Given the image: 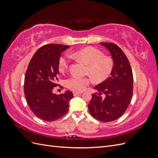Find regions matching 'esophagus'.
Here are the masks:
<instances>
[{
	"label": "esophagus",
	"mask_w": 158,
	"mask_h": 158,
	"mask_svg": "<svg viewBox=\"0 0 158 158\" xmlns=\"http://www.w3.org/2000/svg\"><path fill=\"white\" fill-rule=\"evenodd\" d=\"M82 94V92H73V94L74 96H76V95H79Z\"/></svg>",
	"instance_id": "obj_1"
}]
</instances>
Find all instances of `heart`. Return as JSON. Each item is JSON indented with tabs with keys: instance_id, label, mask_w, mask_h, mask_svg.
<instances>
[{
	"instance_id": "obj_1",
	"label": "heart",
	"mask_w": 158,
	"mask_h": 158,
	"mask_svg": "<svg viewBox=\"0 0 158 158\" xmlns=\"http://www.w3.org/2000/svg\"><path fill=\"white\" fill-rule=\"evenodd\" d=\"M70 56L69 54H64L59 59L58 68L62 73L67 70L71 56L87 64L86 73L90 74L93 78L98 82L107 79L114 69V62L112 57L104 56L102 51L94 47L81 49L70 52ZM91 82L92 78L89 76L73 75L66 80V85L71 90L82 92Z\"/></svg>"
}]
</instances>
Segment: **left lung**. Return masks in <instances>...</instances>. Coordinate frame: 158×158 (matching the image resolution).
Returning a JSON list of instances; mask_svg holds the SVG:
<instances>
[{"mask_svg": "<svg viewBox=\"0 0 158 158\" xmlns=\"http://www.w3.org/2000/svg\"><path fill=\"white\" fill-rule=\"evenodd\" d=\"M111 52L114 69L109 77L94 89L88 104L89 113L102 122L113 121L121 117L130 104L133 94V74L126 55L120 47L111 43H100ZM105 94V98L101 95Z\"/></svg>", "mask_w": 158, "mask_h": 158, "instance_id": "obj_1", "label": "left lung"}]
</instances>
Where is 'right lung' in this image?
I'll return each mask as SVG.
<instances>
[{
    "label": "right lung",
    "mask_w": 158,
    "mask_h": 158,
    "mask_svg": "<svg viewBox=\"0 0 158 158\" xmlns=\"http://www.w3.org/2000/svg\"><path fill=\"white\" fill-rule=\"evenodd\" d=\"M70 46L47 44L33 55L24 78V95L31 111L45 121H54L68 112L69 101L73 98L70 91L56 95L52 90L59 85L58 62L62 52Z\"/></svg>",
    "instance_id": "obj_1"
}]
</instances>
